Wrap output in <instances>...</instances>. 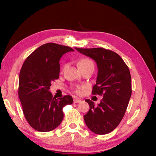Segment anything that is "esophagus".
Listing matches in <instances>:
<instances>
[{
  "instance_id": "34e87169",
  "label": "esophagus",
  "mask_w": 156,
  "mask_h": 156,
  "mask_svg": "<svg viewBox=\"0 0 156 156\" xmlns=\"http://www.w3.org/2000/svg\"><path fill=\"white\" fill-rule=\"evenodd\" d=\"M81 101V100H80L79 99H74L73 100V103H78Z\"/></svg>"
}]
</instances>
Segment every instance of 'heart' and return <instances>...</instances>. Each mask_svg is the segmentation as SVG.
<instances>
[{
  "instance_id": "b5f03b06",
  "label": "heart",
  "mask_w": 156,
  "mask_h": 156,
  "mask_svg": "<svg viewBox=\"0 0 156 156\" xmlns=\"http://www.w3.org/2000/svg\"><path fill=\"white\" fill-rule=\"evenodd\" d=\"M88 66H94V63L92 61L87 58H83L81 60H79L78 62V67L79 68H83ZM77 93H79V90L75 91Z\"/></svg>"
}]
</instances>
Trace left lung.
<instances>
[{
	"label": "left lung",
	"mask_w": 156,
	"mask_h": 156,
	"mask_svg": "<svg viewBox=\"0 0 156 156\" xmlns=\"http://www.w3.org/2000/svg\"><path fill=\"white\" fill-rule=\"evenodd\" d=\"M75 49L95 60L98 68L93 95L102 96L98 106L86 100L90 109L84 116V122L94 133L105 135L119 126L123 119L131 96L129 69L115 52L102 48Z\"/></svg>",
	"instance_id": "obj_1"
}]
</instances>
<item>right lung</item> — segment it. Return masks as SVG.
<instances>
[{
  "instance_id": "1",
  "label": "right lung",
  "mask_w": 156,
  "mask_h": 156,
  "mask_svg": "<svg viewBox=\"0 0 156 156\" xmlns=\"http://www.w3.org/2000/svg\"><path fill=\"white\" fill-rule=\"evenodd\" d=\"M73 51L68 46L45 44L32 52L22 66L18 95L27 121L37 131L47 132L57 127L64 118L63 107L72 104L71 96L56 99L49 90L59 77L60 58Z\"/></svg>"
}]
</instances>
